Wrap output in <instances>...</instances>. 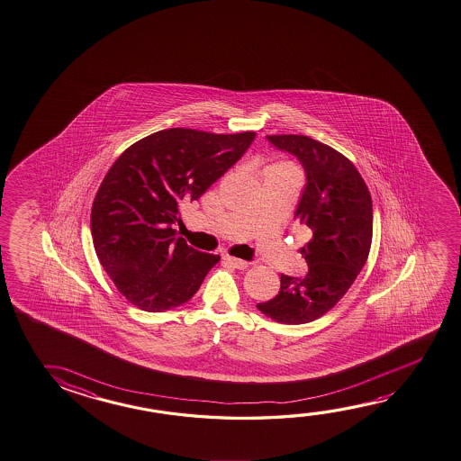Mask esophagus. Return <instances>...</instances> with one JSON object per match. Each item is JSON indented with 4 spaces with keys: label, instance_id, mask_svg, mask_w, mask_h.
Masks as SVG:
<instances>
[{
    "label": "esophagus",
    "instance_id": "1",
    "mask_svg": "<svg viewBox=\"0 0 461 461\" xmlns=\"http://www.w3.org/2000/svg\"><path fill=\"white\" fill-rule=\"evenodd\" d=\"M223 260H225L228 265L234 267V268H238V270H244V268H248V267H249V262L241 260V258H236V257L223 256Z\"/></svg>",
    "mask_w": 461,
    "mask_h": 461
}]
</instances>
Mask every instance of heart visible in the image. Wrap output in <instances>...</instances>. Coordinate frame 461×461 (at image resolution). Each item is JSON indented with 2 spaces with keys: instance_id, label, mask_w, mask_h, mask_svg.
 <instances>
[{
  "instance_id": "obj_1",
  "label": "heart",
  "mask_w": 461,
  "mask_h": 461,
  "mask_svg": "<svg viewBox=\"0 0 461 461\" xmlns=\"http://www.w3.org/2000/svg\"><path fill=\"white\" fill-rule=\"evenodd\" d=\"M286 170H294V166L285 162V160H279V162H273L265 167L264 175L267 176V175L279 174V172H286Z\"/></svg>"
}]
</instances>
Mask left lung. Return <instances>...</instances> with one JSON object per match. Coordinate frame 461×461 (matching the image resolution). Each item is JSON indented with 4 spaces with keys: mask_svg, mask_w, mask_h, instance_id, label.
I'll use <instances>...</instances> for the list:
<instances>
[{
    "mask_svg": "<svg viewBox=\"0 0 461 461\" xmlns=\"http://www.w3.org/2000/svg\"><path fill=\"white\" fill-rule=\"evenodd\" d=\"M267 138L305 170L307 185L294 217L309 228V242L301 249L309 272L303 278L281 275L278 294L257 309L283 325H303L339 303L362 272L373 238V204L362 175L331 146L305 135Z\"/></svg>",
    "mask_w": 461,
    "mask_h": 461,
    "instance_id": "obj_1",
    "label": "left lung"
}]
</instances>
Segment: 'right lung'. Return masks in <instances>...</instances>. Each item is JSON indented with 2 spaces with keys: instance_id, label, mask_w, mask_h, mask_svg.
<instances>
[{
  "instance_id": "right-lung-1",
  "label": "right lung",
  "mask_w": 461,
  "mask_h": 461,
  "mask_svg": "<svg viewBox=\"0 0 461 461\" xmlns=\"http://www.w3.org/2000/svg\"><path fill=\"white\" fill-rule=\"evenodd\" d=\"M254 138L160 130L113 162L93 201L91 234L99 262L130 303L164 312L196 294L220 256L193 249L172 225L180 204L203 196Z\"/></svg>"
}]
</instances>
